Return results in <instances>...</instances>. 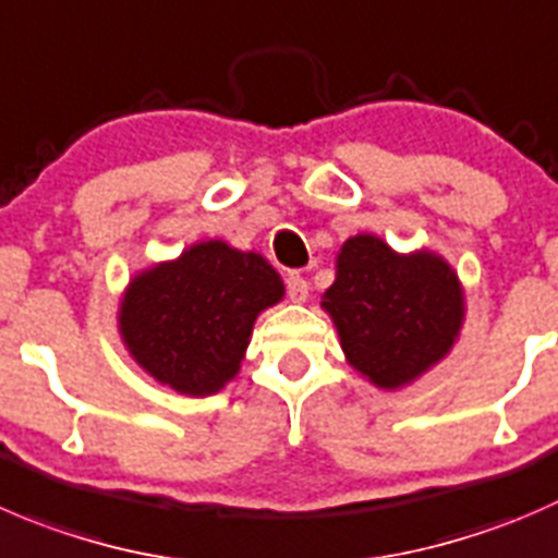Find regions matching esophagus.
Returning a JSON list of instances; mask_svg holds the SVG:
<instances>
[{
	"label": "esophagus",
	"mask_w": 558,
	"mask_h": 558,
	"mask_svg": "<svg viewBox=\"0 0 558 558\" xmlns=\"http://www.w3.org/2000/svg\"><path fill=\"white\" fill-rule=\"evenodd\" d=\"M286 291H289L291 302H305L311 286H307V280L302 278L300 272H289V278H286Z\"/></svg>",
	"instance_id": "obj_1"
}]
</instances>
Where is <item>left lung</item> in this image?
<instances>
[{"label":"left lung","instance_id":"obj_1","mask_svg":"<svg viewBox=\"0 0 558 558\" xmlns=\"http://www.w3.org/2000/svg\"><path fill=\"white\" fill-rule=\"evenodd\" d=\"M349 365L376 387L423 376L456 343L463 324L458 275L434 253L398 256L378 236H351L322 302Z\"/></svg>","mask_w":558,"mask_h":558}]
</instances>
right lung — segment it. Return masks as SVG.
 Returning a JSON list of instances; mask_svg holds the SVG:
<instances>
[{
    "mask_svg": "<svg viewBox=\"0 0 558 558\" xmlns=\"http://www.w3.org/2000/svg\"><path fill=\"white\" fill-rule=\"evenodd\" d=\"M280 296L283 280L267 258L198 242L130 280L119 332L149 376L204 398L236 376L253 322Z\"/></svg>",
    "mask_w": 558,
    "mask_h": 558,
    "instance_id": "obj_1",
    "label": "right lung"
}]
</instances>
